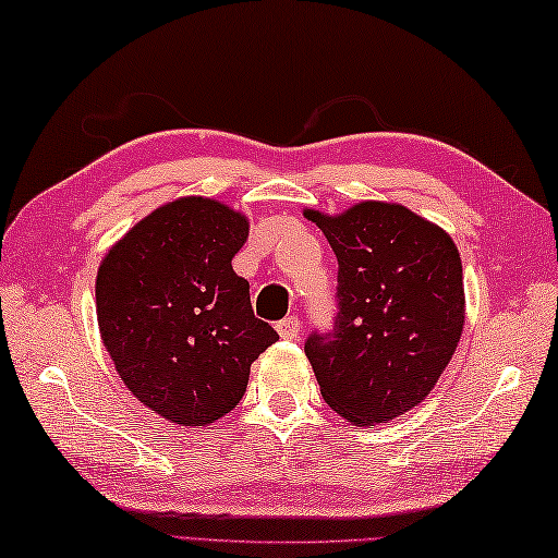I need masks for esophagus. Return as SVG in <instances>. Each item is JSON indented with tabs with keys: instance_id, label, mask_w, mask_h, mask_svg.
Returning a JSON list of instances; mask_svg holds the SVG:
<instances>
[{
	"instance_id": "esophagus-1",
	"label": "esophagus",
	"mask_w": 558,
	"mask_h": 558,
	"mask_svg": "<svg viewBox=\"0 0 558 558\" xmlns=\"http://www.w3.org/2000/svg\"><path fill=\"white\" fill-rule=\"evenodd\" d=\"M277 330H279V336L284 338V340H296L299 333H301V320L296 316H289L284 320H279Z\"/></svg>"
}]
</instances>
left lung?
<instances>
[{
    "label": "left lung",
    "mask_w": 558,
    "mask_h": 558,
    "mask_svg": "<svg viewBox=\"0 0 558 558\" xmlns=\"http://www.w3.org/2000/svg\"><path fill=\"white\" fill-rule=\"evenodd\" d=\"M338 257L333 333L306 340L326 404L355 426L422 404L465 324L463 264L444 228L399 203L304 210Z\"/></svg>",
    "instance_id": "left-lung-1"
}]
</instances>
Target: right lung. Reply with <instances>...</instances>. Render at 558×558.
I'll use <instances>...</instances> for the list:
<instances>
[{"instance_id":"right-lung-1","label":"right lung","mask_w":558,"mask_h":558,"mask_svg":"<svg viewBox=\"0 0 558 558\" xmlns=\"http://www.w3.org/2000/svg\"><path fill=\"white\" fill-rule=\"evenodd\" d=\"M247 215L185 195L117 240L100 262L95 308L102 343L126 389L181 426L232 412L250 365L279 336L254 318L250 284L232 269Z\"/></svg>"}]
</instances>
